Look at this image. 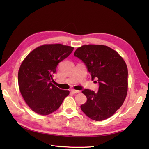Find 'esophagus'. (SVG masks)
Masks as SVG:
<instances>
[{
	"instance_id": "esophagus-1",
	"label": "esophagus",
	"mask_w": 149,
	"mask_h": 149,
	"mask_svg": "<svg viewBox=\"0 0 149 149\" xmlns=\"http://www.w3.org/2000/svg\"><path fill=\"white\" fill-rule=\"evenodd\" d=\"M71 91L73 93H78L80 92V91H79V90H75V89H71Z\"/></svg>"
}]
</instances>
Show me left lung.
<instances>
[{
  "instance_id": "obj_1",
  "label": "left lung",
  "mask_w": 149,
  "mask_h": 149,
  "mask_svg": "<svg viewBox=\"0 0 149 149\" xmlns=\"http://www.w3.org/2000/svg\"><path fill=\"white\" fill-rule=\"evenodd\" d=\"M74 56L84 63L92 80L96 79L99 83L97 92L88 89L82 91L87 101L81 109L94 120L110 118L123 105L127 93L128 71L123 58L101 45H83L76 49Z\"/></svg>"
}]
</instances>
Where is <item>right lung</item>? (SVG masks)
Here are the masks:
<instances>
[{
	"mask_svg": "<svg viewBox=\"0 0 149 149\" xmlns=\"http://www.w3.org/2000/svg\"><path fill=\"white\" fill-rule=\"evenodd\" d=\"M74 48L61 44L44 45L35 48L22 62L18 83L22 97L31 109L46 116L60 107L70 91L53 84L58 65Z\"/></svg>",
	"mask_w": 149,
	"mask_h": 149,
	"instance_id": "obj_1",
	"label": "right lung"
}]
</instances>
